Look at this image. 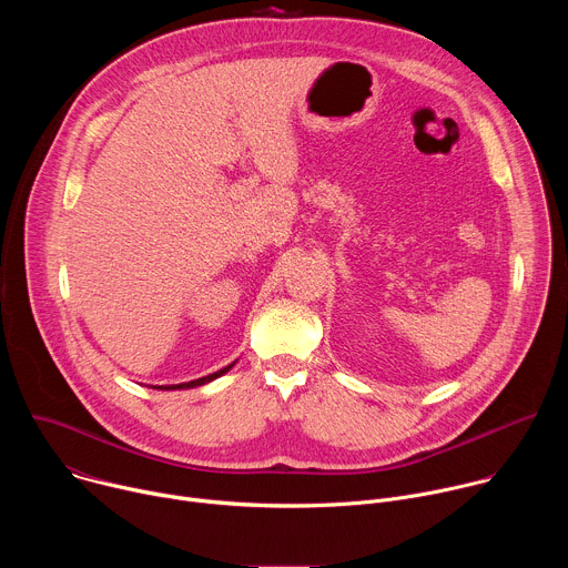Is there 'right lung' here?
I'll use <instances>...</instances> for the list:
<instances>
[{"label":"right lung","mask_w":568,"mask_h":568,"mask_svg":"<svg viewBox=\"0 0 568 568\" xmlns=\"http://www.w3.org/2000/svg\"><path fill=\"white\" fill-rule=\"evenodd\" d=\"M235 364V362H233ZM233 364H229V366H224V368H220V371H215V373H211V375H206V377H200V379H191V382H182V384H169V386H154V388H159V390H175V388H195V386H202V384H206V382H213V379H217L220 375H224Z\"/></svg>","instance_id":"right-lung-1"}]
</instances>
